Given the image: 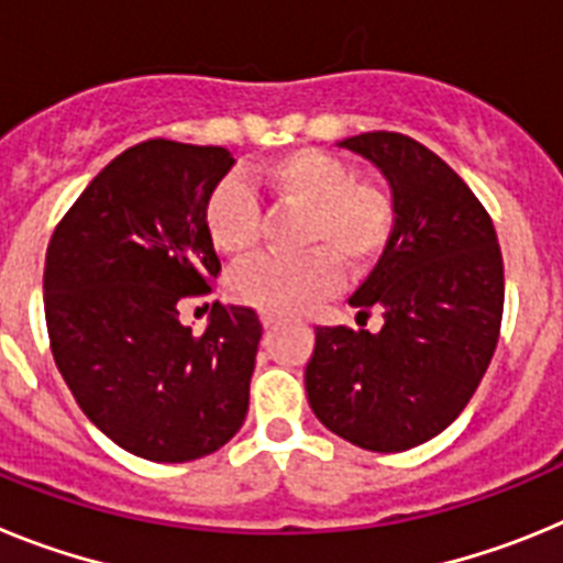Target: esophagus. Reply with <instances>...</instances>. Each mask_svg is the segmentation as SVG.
<instances>
[{
  "instance_id": "1",
  "label": "esophagus",
  "mask_w": 563,
  "mask_h": 563,
  "mask_svg": "<svg viewBox=\"0 0 563 563\" xmlns=\"http://www.w3.org/2000/svg\"><path fill=\"white\" fill-rule=\"evenodd\" d=\"M262 327H265L267 332L276 330V327H278V318L271 316V312H265V316H262Z\"/></svg>"
}]
</instances>
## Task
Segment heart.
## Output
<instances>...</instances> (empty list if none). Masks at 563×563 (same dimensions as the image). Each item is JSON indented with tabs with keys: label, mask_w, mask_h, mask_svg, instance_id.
Here are the masks:
<instances>
[{
	"label": "heart",
	"mask_w": 563,
	"mask_h": 563,
	"mask_svg": "<svg viewBox=\"0 0 563 563\" xmlns=\"http://www.w3.org/2000/svg\"><path fill=\"white\" fill-rule=\"evenodd\" d=\"M253 186L287 206L305 208L298 245L301 256H258L231 276L239 305L271 316H298L330 296L343 265L361 273L380 256L395 231V202L383 188L352 180V168L321 148H296L253 172ZM211 245L242 258L258 242L256 194L239 180H222L206 202Z\"/></svg>",
	"instance_id": "1"
}]
</instances>
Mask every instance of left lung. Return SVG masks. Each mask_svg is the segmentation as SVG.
<instances>
[{"instance_id": "8db88e82", "label": "left lung", "mask_w": 563, "mask_h": 563, "mask_svg": "<svg viewBox=\"0 0 563 563\" xmlns=\"http://www.w3.org/2000/svg\"><path fill=\"white\" fill-rule=\"evenodd\" d=\"M341 148L386 177L395 231L352 292L380 332L318 327L307 400L332 434L395 454L445 431L474 397L499 341L505 267L494 222L460 174L397 132H363Z\"/></svg>"}]
</instances>
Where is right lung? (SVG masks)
Returning a JSON list of instances; mask_svg holds the SVG:
<instances>
[{
    "label": "right lung",
    "mask_w": 563,
    "mask_h": 563,
    "mask_svg": "<svg viewBox=\"0 0 563 563\" xmlns=\"http://www.w3.org/2000/svg\"><path fill=\"white\" fill-rule=\"evenodd\" d=\"M233 163L222 146L137 143L49 239L44 316L58 372L84 415L143 460H200L245 422L258 316L217 301L194 335L177 312L220 273L206 202Z\"/></svg>",
    "instance_id": "right-lung-1"
}]
</instances>
